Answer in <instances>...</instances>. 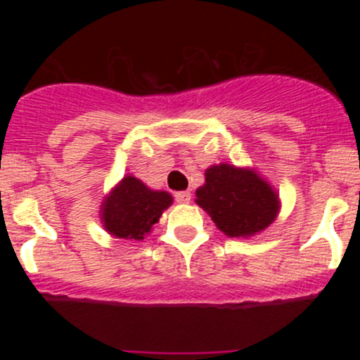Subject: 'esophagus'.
Listing matches in <instances>:
<instances>
[{"label": "esophagus", "mask_w": 360, "mask_h": 360, "mask_svg": "<svg viewBox=\"0 0 360 360\" xmlns=\"http://www.w3.org/2000/svg\"><path fill=\"white\" fill-rule=\"evenodd\" d=\"M177 203H189L191 201V193L189 191H179L174 194Z\"/></svg>", "instance_id": "obj_1"}]
</instances>
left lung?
Returning a JSON list of instances; mask_svg holds the SVG:
<instances>
[{
  "instance_id": "left-lung-1",
  "label": "left lung",
  "mask_w": 360,
  "mask_h": 360,
  "mask_svg": "<svg viewBox=\"0 0 360 360\" xmlns=\"http://www.w3.org/2000/svg\"><path fill=\"white\" fill-rule=\"evenodd\" d=\"M196 203L229 237L262 232L279 213V196L254 169L218 164L206 169Z\"/></svg>"
}]
</instances>
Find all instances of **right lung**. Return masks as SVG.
Listing matches in <instances>:
<instances>
[{
	"instance_id": "obj_1",
	"label": "right lung",
	"mask_w": 360,
	"mask_h": 360,
	"mask_svg": "<svg viewBox=\"0 0 360 360\" xmlns=\"http://www.w3.org/2000/svg\"><path fill=\"white\" fill-rule=\"evenodd\" d=\"M172 205L167 191H154L134 176H125L101 205L106 232L118 238L142 240Z\"/></svg>"
}]
</instances>
